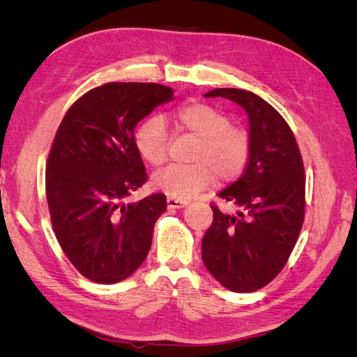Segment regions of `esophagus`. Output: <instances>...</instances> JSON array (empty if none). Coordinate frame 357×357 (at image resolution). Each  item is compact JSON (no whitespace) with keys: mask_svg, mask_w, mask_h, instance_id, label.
<instances>
[{"mask_svg":"<svg viewBox=\"0 0 357 357\" xmlns=\"http://www.w3.org/2000/svg\"><path fill=\"white\" fill-rule=\"evenodd\" d=\"M187 206V202L184 200H176V198H167V208L168 209H181V208H185Z\"/></svg>","mask_w":357,"mask_h":357,"instance_id":"1","label":"esophagus"}]
</instances>
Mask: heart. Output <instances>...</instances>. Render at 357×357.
<instances>
[{
	"instance_id": "obj_1",
	"label": "heart",
	"mask_w": 357,
	"mask_h": 357,
	"mask_svg": "<svg viewBox=\"0 0 357 357\" xmlns=\"http://www.w3.org/2000/svg\"><path fill=\"white\" fill-rule=\"evenodd\" d=\"M181 130L198 138L192 165H168L155 172L154 189L176 200H189L213 183L215 174L222 181L234 179L244 170L250 154L247 132L229 124V118L219 108L203 102H189L174 113ZM138 154L151 165L167 159L168 129L160 116H153L135 132Z\"/></svg>"
}]
</instances>
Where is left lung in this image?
Returning a JSON list of instances; mask_svg holds the SVG:
<instances>
[{"label":"left lung","instance_id":"8db88e82","mask_svg":"<svg viewBox=\"0 0 357 357\" xmlns=\"http://www.w3.org/2000/svg\"><path fill=\"white\" fill-rule=\"evenodd\" d=\"M204 98H223L244 108L250 154L243 176L219 193L236 213L213 206L202 258L229 291H257L280 273L298 241L305 211L304 165L287 121L259 96L215 88Z\"/></svg>","mask_w":357,"mask_h":357}]
</instances>
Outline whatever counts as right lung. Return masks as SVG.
Wrapping results in <instances>:
<instances>
[{
	"label": "right lung",
	"mask_w": 357,
	"mask_h": 357,
	"mask_svg": "<svg viewBox=\"0 0 357 357\" xmlns=\"http://www.w3.org/2000/svg\"><path fill=\"white\" fill-rule=\"evenodd\" d=\"M174 99L157 83H107L82 96L63 118L47 162L53 231L78 273L98 283L128 279L146 259L164 193L124 203L146 183L134 130Z\"/></svg>",
	"instance_id": "right-lung-1"
}]
</instances>
